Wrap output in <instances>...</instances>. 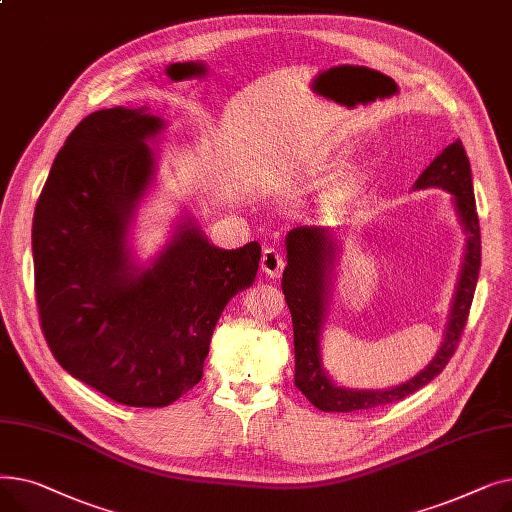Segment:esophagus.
Here are the masks:
<instances>
[{"instance_id": "obj_1", "label": "esophagus", "mask_w": 512, "mask_h": 512, "mask_svg": "<svg viewBox=\"0 0 512 512\" xmlns=\"http://www.w3.org/2000/svg\"><path fill=\"white\" fill-rule=\"evenodd\" d=\"M284 265H286V259H284V255H282L280 251H276V249H265V251H263V257H261V272H263L265 276L278 278V276L282 274V270H284Z\"/></svg>"}]
</instances>
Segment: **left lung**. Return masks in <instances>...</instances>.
Returning <instances> with one entry per match:
<instances>
[{
  "label": "left lung",
  "mask_w": 512,
  "mask_h": 512,
  "mask_svg": "<svg viewBox=\"0 0 512 512\" xmlns=\"http://www.w3.org/2000/svg\"><path fill=\"white\" fill-rule=\"evenodd\" d=\"M421 188H442L452 195V205L463 232L467 234L465 259L459 284L450 307L444 342L436 357L415 378L384 390H353L336 386L321 365V330L328 313L330 274L340 251L338 240L328 228L301 226L286 234L288 265L282 274L284 299L292 315L294 330V384L313 407L326 413H351L373 409L405 398L427 386L448 365L465 330L481 265V236L473 195L471 164L461 141L448 145L415 182Z\"/></svg>",
  "instance_id": "obj_1"
}]
</instances>
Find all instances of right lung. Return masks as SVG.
Instances as JSON below:
<instances>
[{"instance_id":"1","label":"right lung","mask_w":512,"mask_h":512,"mask_svg":"<svg viewBox=\"0 0 512 512\" xmlns=\"http://www.w3.org/2000/svg\"><path fill=\"white\" fill-rule=\"evenodd\" d=\"M164 126L149 107L87 116L53 159L33 220L51 353L126 407H168L199 384L213 328L261 259L255 240L213 247L191 215L149 263L132 257L130 226L157 170L147 143Z\"/></svg>"}]
</instances>
